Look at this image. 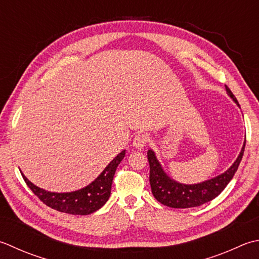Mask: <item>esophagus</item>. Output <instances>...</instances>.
<instances>
[{"mask_svg":"<svg viewBox=\"0 0 259 259\" xmlns=\"http://www.w3.org/2000/svg\"><path fill=\"white\" fill-rule=\"evenodd\" d=\"M148 143V137L144 134H138L134 138V146L138 149H143Z\"/></svg>","mask_w":259,"mask_h":259,"instance_id":"1","label":"esophagus"}]
</instances>
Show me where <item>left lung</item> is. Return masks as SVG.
Returning a JSON list of instances; mask_svg holds the SVG:
<instances>
[{"mask_svg":"<svg viewBox=\"0 0 259 259\" xmlns=\"http://www.w3.org/2000/svg\"><path fill=\"white\" fill-rule=\"evenodd\" d=\"M226 91L228 95L234 100V102L239 106V103L236 99V96L232 94L230 89L226 85ZM246 145V138L244 146H242L239 156L234 164L228 168L225 173L218 175L213 179L207 180L197 184H182L165 173V170L161 167L158 159L156 158L155 153L151 149L147 153L148 157L150 173H149V182L151 192L155 199L160 202L161 204L166 206L174 207V209H186V207L200 206L213 200L214 197L219 195L228 183L232 180L235 173L238 169L240 161L244 155Z\"/></svg>","mask_w":259,"mask_h":259,"instance_id":"obj_1","label":"left lung"}]
</instances>
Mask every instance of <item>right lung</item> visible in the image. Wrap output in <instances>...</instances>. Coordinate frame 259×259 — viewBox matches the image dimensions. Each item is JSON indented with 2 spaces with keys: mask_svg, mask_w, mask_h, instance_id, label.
Segmentation results:
<instances>
[{
  "mask_svg": "<svg viewBox=\"0 0 259 259\" xmlns=\"http://www.w3.org/2000/svg\"><path fill=\"white\" fill-rule=\"evenodd\" d=\"M125 150L121 153L105 167L96 180L83 189L67 192V193H56L49 192L31 183L22 173V177L34 195L39 197L46 205L64 213L75 215H88L101 209L109 200L111 194L113 176L121 160L124 158Z\"/></svg>",
  "mask_w": 259,
  "mask_h": 259,
  "instance_id": "obj_1",
  "label": "right lung"
}]
</instances>
